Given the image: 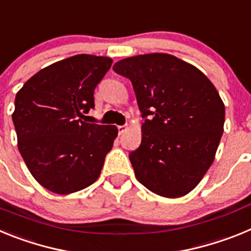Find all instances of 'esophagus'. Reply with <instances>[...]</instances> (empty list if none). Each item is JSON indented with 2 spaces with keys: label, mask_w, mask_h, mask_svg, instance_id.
Listing matches in <instances>:
<instances>
[{
  "label": "esophagus",
  "mask_w": 251,
  "mask_h": 251,
  "mask_svg": "<svg viewBox=\"0 0 251 251\" xmlns=\"http://www.w3.org/2000/svg\"><path fill=\"white\" fill-rule=\"evenodd\" d=\"M128 129L127 126H118V133L119 134H123V133H126V130Z\"/></svg>",
  "instance_id": "34e87169"
}]
</instances>
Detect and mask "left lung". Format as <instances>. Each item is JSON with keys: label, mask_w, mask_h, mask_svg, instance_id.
Listing matches in <instances>:
<instances>
[{"label": "left lung", "mask_w": 251, "mask_h": 251, "mask_svg": "<svg viewBox=\"0 0 251 251\" xmlns=\"http://www.w3.org/2000/svg\"><path fill=\"white\" fill-rule=\"evenodd\" d=\"M128 77L145 123L129 153L137 179L150 191L176 199L192 191L215 159L225 105L196 66L170 54L127 57L113 66Z\"/></svg>", "instance_id": "left-lung-1"}]
</instances>
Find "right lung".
<instances>
[{
	"mask_svg": "<svg viewBox=\"0 0 251 251\" xmlns=\"http://www.w3.org/2000/svg\"><path fill=\"white\" fill-rule=\"evenodd\" d=\"M112 63L110 57L75 55L41 69L17 92L12 121L19 151L49 191H80L100 175L118 129L83 119Z\"/></svg>",
	"mask_w": 251,
	"mask_h": 251,
	"instance_id": "obj_1",
	"label": "right lung"
}]
</instances>
